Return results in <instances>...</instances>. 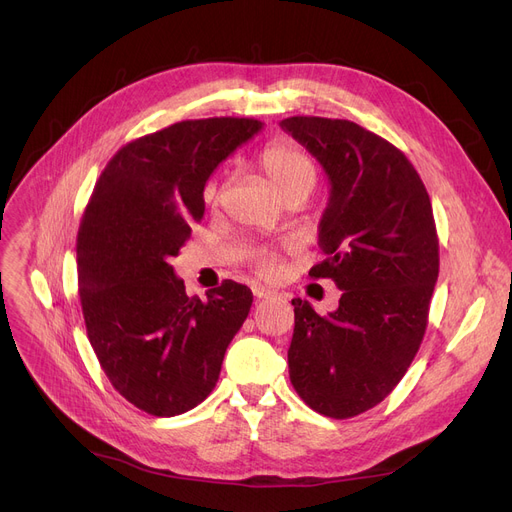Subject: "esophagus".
Returning a JSON list of instances; mask_svg holds the SVG:
<instances>
[{"label": "esophagus", "instance_id": "obj_1", "mask_svg": "<svg viewBox=\"0 0 512 512\" xmlns=\"http://www.w3.org/2000/svg\"><path fill=\"white\" fill-rule=\"evenodd\" d=\"M253 294L257 299H274L276 297V290H272V288H265V286H257L255 290H253Z\"/></svg>", "mask_w": 512, "mask_h": 512}]
</instances>
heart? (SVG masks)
Instances as JSON below:
<instances>
[{"label": "heart", "mask_w": 512, "mask_h": 512, "mask_svg": "<svg viewBox=\"0 0 512 512\" xmlns=\"http://www.w3.org/2000/svg\"><path fill=\"white\" fill-rule=\"evenodd\" d=\"M259 166L284 199L292 195H309L317 180L313 159L290 141L267 143L259 153ZM218 197L220 188L213 186L209 191V199L218 201ZM253 265L261 276L272 278L280 272V255L274 251L259 253L253 259Z\"/></svg>", "instance_id": "heart-1"}]
</instances>
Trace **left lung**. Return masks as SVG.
I'll return each mask as SVG.
<instances>
[{
    "instance_id": "1",
    "label": "left lung",
    "mask_w": 512,
    "mask_h": 512,
    "mask_svg": "<svg viewBox=\"0 0 512 512\" xmlns=\"http://www.w3.org/2000/svg\"><path fill=\"white\" fill-rule=\"evenodd\" d=\"M280 126L328 174L326 259L309 276L342 290L324 317L292 299L290 382L313 411L348 419L380 405L421 346L440 272L432 201L407 155L351 120L292 116Z\"/></svg>"
}]
</instances>
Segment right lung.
Returning <instances> with one entry per match:
<instances>
[{
    "label": "right lung",
    "mask_w": 512,
    "mask_h": 512,
    "mask_svg": "<svg viewBox=\"0 0 512 512\" xmlns=\"http://www.w3.org/2000/svg\"><path fill=\"white\" fill-rule=\"evenodd\" d=\"M253 118L184 120L126 143L107 161L76 236L87 336L112 386L137 409L174 417L220 378L253 292L224 280L188 297L170 259L205 213L211 172L261 130Z\"/></svg>",
    "instance_id": "add662e5"
}]
</instances>
